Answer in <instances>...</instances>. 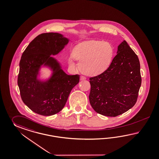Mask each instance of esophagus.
Here are the masks:
<instances>
[{
    "instance_id": "34e87169",
    "label": "esophagus",
    "mask_w": 159,
    "mask_h": 159,
    "mask_svg": "<svg viewBox=\"0 0 159 159\" xmlns=\"http://www.w3.org/2000/svg\"><path fill=\"white\" fill-rule=\"evenodd\" d=\"M80 80H84L86 79V78L84 77V76H80Z\"/></svg>"
}]
</instances>
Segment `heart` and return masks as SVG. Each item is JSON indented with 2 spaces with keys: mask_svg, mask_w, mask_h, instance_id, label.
<instances>
[{
  "mask_svg": "<svg viewBox=\"0 0 159 159\" xmlns=\"http://www.w3.org/2000/svg\"><path fill=\"white\" fill-rule=\"evenodd\" d=\"M114 49L110 43L101 41H88L75 46L72 52L74 58L79 61V68L81 72L91 76H95L107 70L112 61ZM68 63L75 66L72 57Z\"/></svg>",
  "mask_w": 159,
  "mask_h": 159,
  "instance_id": "obj_1",
  "label": "heart"
}]
</instances>
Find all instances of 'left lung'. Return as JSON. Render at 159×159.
<instances>
[{
    "mask_svg": "<svg viewBox=\"0 0 159 159\" xmlns=\"http://www.w3.org/2000/svg\"><path fill=\"white\" fill-rule=\"evenodd\" d=\"M90 104L103 116H116L136 104L141 84L138 56L124 41L107 70L89 78Z\"/></svg>",
    "mask_w": 159,
    "mask_h": 159,
    "instance_id": "obj_1",
    "label": "left lung"
}]
</instances>
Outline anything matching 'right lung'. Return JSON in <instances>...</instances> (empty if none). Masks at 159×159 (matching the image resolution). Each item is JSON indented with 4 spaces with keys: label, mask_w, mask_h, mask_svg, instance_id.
<instances>
[{
    "label": "right lung",
    "mask_w": 159,
    "mask_h": 159,
    "mask_svg": "<svg viewBox=\"0 0 159 159\" xmlns=\"http://www.w3.org/2000/svg\"><path fill=\"white\" fill-rule=\"evenodd\" d=\"M69 39L57 33H46L36 37L23 52L20 62L18 85L23 103L33 112L49 116L60 112L71 90L79 82V75H68L51 55L63 49ZM42 65L53 71L47 81L37 79Z\"/></svg>",
    "instance_id": "1"
}]
</instances>
